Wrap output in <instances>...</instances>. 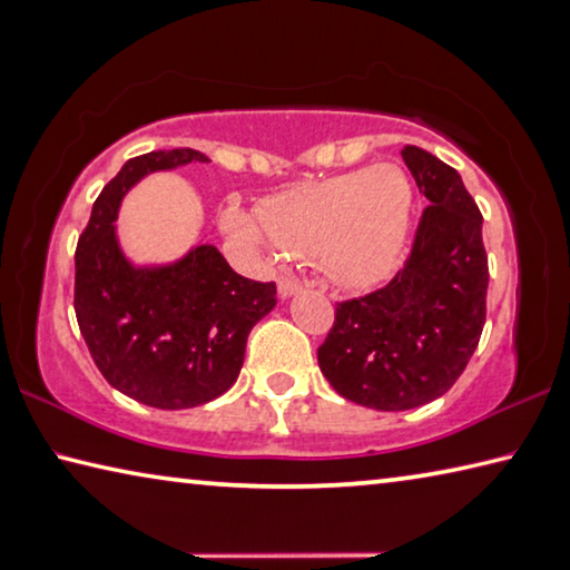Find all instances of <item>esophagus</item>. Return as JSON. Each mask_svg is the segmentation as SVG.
<instances>
[{
  "label": "esophagus",
  "instance_id": "esophagus-1",
  "mask_svg": "<svg viewBox=\"0 0 570 570\" xmlns=\"http://www.w3.org/2000/svg\"><path fill=\"white\" fill-rule=\"evenodd\" d=\"M299 292H302V286L292 282V278H282V282H278V296H282V299H288V296H294Z\"/></svg>",
  "mask_w": 570,
  "mask_h": 570
}]
</instances>
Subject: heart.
<instances>
[{
	"label": "heart",
	"mask_w": 570,
	"mask_h": 570,
	"mask_svg": "<svg viewBox=\"0 0 570 570\" xmlns=\"http://www.w3.org/2000/svg\"><path fill=\"white\" fill-rule=\"evenodd\" d=\"M411 207L409 177L395 165H373L286 189L261 213L228 207L220 225L271 261L317 256L340 284L373 286L401 258Z\"/></svg>",
	"instance_id": "b5f03b06"
}]
</instances>
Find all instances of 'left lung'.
Segmentation results:
<instances>
[{"instance_id":"obj_1","label":"left lung","mask_w":570,"mask_h":570,"mask_svg":"<svg viewBox=\"0 0 570 570\" xmlns=\"http://www.w3.org/2000/svg\"><path fill=\"white\" fill-rule=\"evenodd\" d=\"M401 155L431 203L411 256L387 286L337 304L317 350L334 391L375 411L419 409L456 383L480 345L490 284L482 213L459 171L426 149Z\"/></svg>"}]
</instances>
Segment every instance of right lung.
Returning a JSON list of instances; mask_svg holds the SVG:
<instances>
[{"instance_id": "right-lung-1", "label": "right lung", "mask_w": 570, "mask_h": 570, "mask_svg": "<svg viewBox=\"0 0 570 570\" xmlns=\"http://www.w3.org/2000/svg\"><path fill=\"white\" fill-rule=\"evenodd\" d=\"M193 161L210 159L169 149L126 161L98 195L76 248V317L90 357L108 385L165 411L228 391L253 324L276 306V284L238 276L210 243L169 264H134L124 253L116 218L129 189Z\"/></svg>"}]
</instances>
